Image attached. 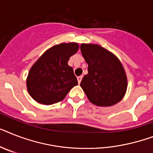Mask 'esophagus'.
<instances>
[{
	"label": "esophagus",
	"mask_w": 153,
	"mask_h": 153,
	"mask_svg": "<svg viewBox=\"0 0 153 153\" xmlns=\"http://www.w3.org/2000/svg\"><path fill=\"white\" fill-rule=\"evenodd\" d=\"M82 78H83V76H77V80H78V83H79V84H80V82H81V80H82Z\"/></svg>",
	"instance_id": "34e87169"
}]
</instances>
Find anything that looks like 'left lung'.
Wrapping results in <instances>:
<instances>
[{
	"mask_svg": "<svg viewBox=\"0 0 153 153\" xmlns=\"http://www.w3.org/2000/svg\"><path fill=\"white\" fill-rule=\"evenodd\" d=\"M80 51L88 65L80 87L88 100L98 106L120 102L127 91V77L120 59L98 45L82 44Z\"/></svg>",
	"mask_w": 153,
	"mask_h": 153,
	"instance_id": "1",
	"label": "left lung"
}]
</instances>
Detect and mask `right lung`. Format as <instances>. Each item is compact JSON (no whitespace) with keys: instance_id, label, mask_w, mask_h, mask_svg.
I'll return each mask as SVG.
<instances>
[{"instance_id":"right-lung-1","label":"right lung","mask_w":153,"mask_h":153,"mask_svg":"<svg viewBox=\"0 0 153 153\" xmlns=\"http://www.w3.org/2000/svg\"><path fill=\"white\" fill-rule=\"evenodd\" d=\"M79 49L77 43H62L48 49L32 65L26 78L29 94L36 102L55 104L63 100L77 85L69 58Z\"/></svg>"}]
</instances>
